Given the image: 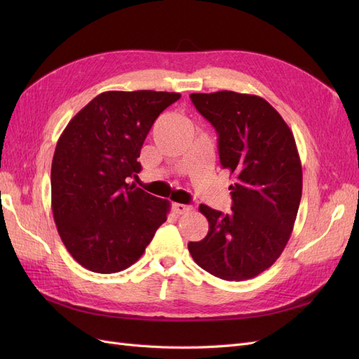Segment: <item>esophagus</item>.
<instances>
[{
	"label": "esophagus",
	"instance_id": "obj_1",
	"mask_svg": "<svg viewBox=\"0 0 359 359\" xmlns=\"http://www.w3.org/2000/svg\"><path fill=\"white\" fill-rule=\"evenodd\" d=\"M173 211H175V214H187L189 211H191V206L190 205H184V203H173L172 205Z\"/></svg>",
	"mask_w": 359,
	"mask_h": 359
}]
</instances>
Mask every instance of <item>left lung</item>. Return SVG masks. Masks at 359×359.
I'll list each match as a JSON object with an SVG mask.
<instances>
[{
  "instance_id": "obj_1",
  "label": "left lung",
  "mask_w": 359,
  "mask_h": 359,
  "mask_svg": "<svg viewBox=\"0 0 359 359\" xmlns=\"http://www.w3.org/2000/svg\"><path fill=\"white\" fill-rule=\"evenodd\" d=\"M190 99L219 135V157L233 177L232 212L201 205L210 229L189 252L210 274L241 281L273 265L283 252L302 194V168L289 126L259 95L219 91Z\"/></svg>"
}]
</instances>
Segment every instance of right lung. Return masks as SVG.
Returning <instances> with one entry per match:
<instances>
[{"label":"right lung","mask_w":359,"mask_h":359,"mask_svg":"<svg viewBox=\"0 0 359 359\" xmlns=\"http://www.w3.org/2000/svg\"><path fill=\"white\" fill-rule=\"evenodd\" d=\"M181 97L165 91L102 93L76 114L52 160V212L76 262L99 274L133 265L169 201L127 184L140 172V148L157 116Z\"/></svg>","instance_id":"obj_1"}]
</instances>
